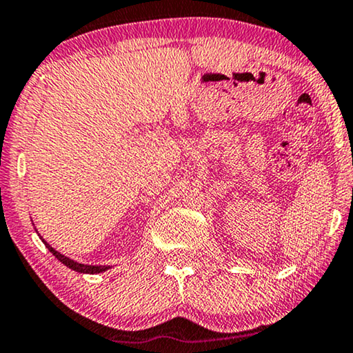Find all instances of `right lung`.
Listing matches in <instances>:
<instances>
[{
    "mask_svg": "<svg viewBox=\"0 0 353 353\" xmlns=\"http://www.w3.org/2000/svg\"><path fill=\"white\" fill-rule=\"evenodd\" d=\"M45 245L48 249H50V252L54 255L57 260H61L62 263L65 265V267H69L70 270H74V272H79V273H90V274H94V273H103L105 270H109L110 267H105V265H85V263H79L75 262V260H72L69 257H65V255H62L61 252H57L54 248H51L50 244L46 243V241H43Z\"/></svg>",
    "mask_w": 353,
    "mask_h": 353,
    "instance_id": "add662e5",
    "label": "right lung"
}]
</instances>
